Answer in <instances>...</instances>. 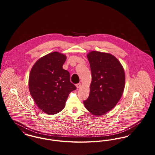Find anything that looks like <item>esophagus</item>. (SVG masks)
I'll return each instance as SVG.
<instances>
[{
	"instance_id": "1",
	"label": "esophagus",
	"mask_w": 155,
	"mask_h": 155,
	"mask_svg": "<svg viewBox=\"0 0 155 155\" xmlns=\"http://www.w3.org/2000/svg\"><path fill=\"white\" fill-rule=\"evenodd\" d=\"M81 87V84L78 83L77 84H76V87H77V88H80Z\"/></svg>"
}]
</instances>
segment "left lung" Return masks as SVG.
I'll use <instances>...</instances> for the list:
<instances>
[{
    "label": "left lung",
    "mask_w": 155,
    "mask_h": 155,
    "mask_svg": "<svg viewBox=\"0 0 155 155\" xmlns=\"http://www.w3.org/2000/svg\"><path fill=\"white\" fill-rule=\"evenodd\" d=\"M92 80L84 104L92 114L104 115L117 104L125 85L124 68L114 55L93 51L87 54Z\"/></svg>",
    "instance_id": "1"
}]
</instances>
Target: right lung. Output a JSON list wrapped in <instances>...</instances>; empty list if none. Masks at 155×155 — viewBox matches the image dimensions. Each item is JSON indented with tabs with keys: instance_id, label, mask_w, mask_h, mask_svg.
Returning <instances> with one entry per match:
<instances>
[{
	"instance_id": "right-lung-1",
	"label": "right lung",
	"mask_w": 155,
	"mask_h": 155,
	"mask_svg": "<svg viewBox=\"0 0 155 155\" xmlns=\"http://www.w3.org/2000/svg\"><path fill=\"white\" fill-rule=\"evenodd\" d=\"M67 57L54 52L41 57L33 65L29 77V90L36 104L48 114L62 111L69 94L76 89L69 72L62 68Z\"/></svg>"
}]
</instances>
